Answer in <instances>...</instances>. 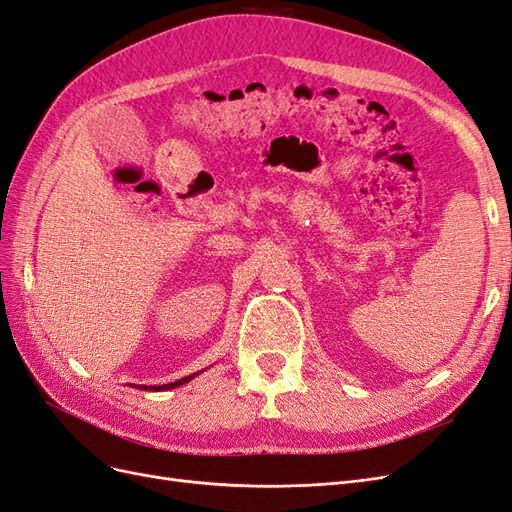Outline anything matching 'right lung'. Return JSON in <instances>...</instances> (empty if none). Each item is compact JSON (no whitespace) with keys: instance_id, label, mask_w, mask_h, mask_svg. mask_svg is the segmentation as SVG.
Listing matches in <instances>:
<instances>
[{"instance_id":"add662e5","label":"right lung","mask_w":512,"mask_h":512,"mask_svg":"<svg viewBox=\"0 0 512 512\" xmlns=\"http://www.w3.org/2000/svg\"><path fill=\"white\" fill-rule=\"evenodd\" d=\"M200 374V371H198ZM198 374H192V376H185V378H181V380H175V382H168V384H162V386H145V384H141L138 386V389H145V391H168V389H177V386H183L185 382H190L192 378H196Z\"/></svg>"}]
</instances>
